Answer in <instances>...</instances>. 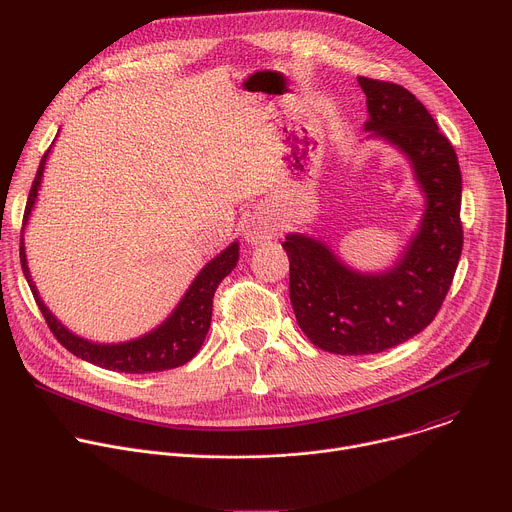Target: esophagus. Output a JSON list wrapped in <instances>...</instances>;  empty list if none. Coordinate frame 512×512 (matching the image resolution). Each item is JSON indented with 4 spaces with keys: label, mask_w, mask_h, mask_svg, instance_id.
<instances>
[{
    "label": "esophagus",
    "mask_w": 512,
    "mask_h": 512,
    "mask_svg": "<svg viewBox=\"0 0 512 512\" xmlns=\"http://www.w3.org/2000/svg\"><path fill=\"white\" fill-rule=\"evenodd\" d=\"M273 235H275V227L271 223V218L265 214H253L243 229V239L251 247L273 239Z\"/></svg>",
    "instance_id": "34e87169"
}]
</instances>
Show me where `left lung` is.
Here are the masks:
<instances>
[{
	"instance_id": "left-lung-1",
	"label": "left lung",
	"mask_w": 512,
	"mask_h": 512,
	"mask_svg": "<svg viewBox=\"0 0 512 512\" xmlns=\"http://www.w3.org/2000/svg\"><path fill=\"white\" fill-rule=\"evenodd\" d=\"M367 95L364 139H379L409 164L423 214L399 257L381 271L348 265L330 243L287 233L289 300L312 344L334 354H377L431 324L462 255V174L448 137L407 89L358 77Z\"/></svg>"
}]
</instances>
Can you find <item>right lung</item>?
I'll use <instances>...</instances> for the list:
<instances>
[{
	"label": "right lung",
	"mask_w": 512,
	"mask_h": 512,
	"mask_svg": "<svg viewBox=\"0 0 512 512\" xmlns=\"http://www.w3.org/2000/svg\"><path fill=\"white\" fill-rule=\"evenodd\" d=\"M58 137V133H56ZM54 143V141H52ZM52 150V148H50ZM50 150L44 154L36 178L32 182V190L28 196L26 212H24V229H22V243H20V261L22 271L26 275V281L32 289L34 300L46 318L52 334L58 338V342L70 350L81 360H87L91 364H97L101 369L117 371V373H131V375H145V373H158L176 369L194 358V354L200 350L208 328L212 320V298L214 291L235 267L239 261V241H233L229 247H225L214 259H210L198 275L188 285L186 294L180 298L176 308L168 314V318L145 332L137 338L123 340V342H95L85 336H79L72 330H68L44 304L40 298V291L36 283L32 281V273L28 267L26 257V245H24V231L32 216V210L38 200V192L44 178V168L50 156Z\"/></svg>",
	"instance_id": "1"
}]
</instances>
